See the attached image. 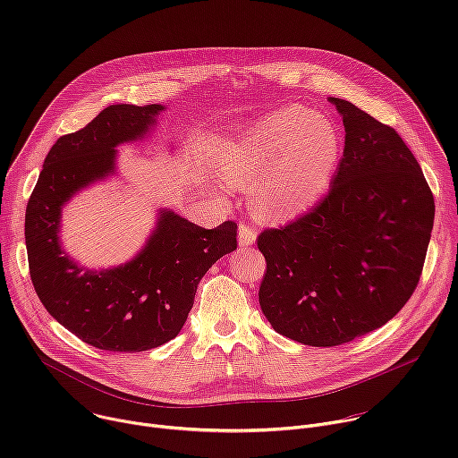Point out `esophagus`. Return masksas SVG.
<instances>
[{"instance_id": "obj_1", "label": "esophagus", "mask_w": 458, "mask_h": 458, "mask_svg": "<svg viewBox=\"0 0 458 458\" xmlns=\"http://www.w3.org/2000/svg\"><path fill=\"white\" fill-rule=\"evenodd\" d=\"M255 237H257V230L253 225H248V223L239 225V244L241 246H251L255 242Z\"/></svg>"}]
</instances>
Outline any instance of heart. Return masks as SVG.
I'll return each mask as SVG.
<instances>
[{
  "label": "heart",
  "mask_w": 458,
  "mask_h": 458,
  "mask_svg": "<svg viewBox=\"0 0 458 458\" xmlns=\"http://www.w3.org/2000/svg\"><path fill=\"white\" fill-rule=\"evenodd\" d=\"M217 156L226 182L255 184L260 210L292 216L328 188L341 157V138L328 117L290 105L263 123L241 128L219 145Z\"/></svg>",
  "instance_id": "1"
}]
</instances>
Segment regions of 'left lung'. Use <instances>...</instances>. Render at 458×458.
Here are the masks:
<instances>
[{"label": "left lung", "instance_id": "left-lung-1", "mask_svg": "<svg viewBox=\"0 0 458 458\" xmlns=\"http://www.w3.org/2000/svg\"><path fill=\"white\" fill-rule=\"evenodd\" d=\"M330 101L346 136L328 193L257 237L267 259L260 310L277 334L317 348L362 337L403 310L435 217L429 184L397 130L346 99Z\"/></svg>", "mask_w": 458, "mask_h": 458}]
</instances>
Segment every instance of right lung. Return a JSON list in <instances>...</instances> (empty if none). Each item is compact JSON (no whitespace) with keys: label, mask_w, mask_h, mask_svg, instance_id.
<instances>
[{"label":"right lung","mask_w":458,"mask_h":458,"mask_svg":"<svg viewBox=\"0 0 458 458\" xmlns=\"http://www.w3.org/2000/svg\"><path fill=\"white\" fill-rule=\"evenodd\" d=\"M161 105H110L45 157L25 214L34 290L47 311L83 343L106 352H147L181 332L198 284L237 248V223L207 230L161 210L141 253L124 267L90 272L59 244L61 207L76 191L114 172L115 147L143 138Z\"/></svg>","instance_id":"1"}]
</instances>
